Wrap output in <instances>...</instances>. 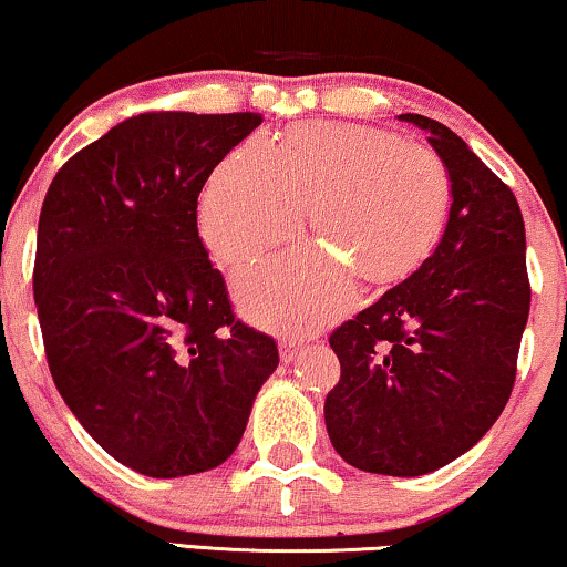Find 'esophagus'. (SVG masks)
<instances>
[{
  "mask_svg": "<svg viewBox=\"0 0 567 567\" xmlns=\"http://www.w3.org/2000/svg\"><path fill=\"white\" fill-rule=\"evenodd\" d=\"M300 353V346H296V342H282L279 346V358H282V363H292Z\"/></svg>",
  "mask_w": 567,
  "mask_h": 567,
  "instance_id": "obj_1",
  "label": "esophagus"
}]
</instances>
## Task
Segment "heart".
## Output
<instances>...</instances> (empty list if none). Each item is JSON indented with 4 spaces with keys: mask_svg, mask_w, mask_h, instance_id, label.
I'll use <instances>...</instances> for the list:
<instances>
[{
    "mask_svg": "<svg viewBox=\"0 0 567 567\" xmlns=\"http://www.w3.org/2000/svg\"><path fill=\"white\" fill-rule=\"evenodd\" d=\"M308 206L327 246H298L248 264L233 279L250 319L311 332L355 298V275L390 282L440 238L450 175L440 156L398 135L308 123L279 146L254 138L206 183L198 225L212 256L240 264L298 233Z\"/></svg>",
    "mask_w": 567,
    "mask_h": 567,
    "instance_id": "heart-1",
    "label": "heart"
}]
</instances>
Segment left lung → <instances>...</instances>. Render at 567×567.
Returning <instances> with one entry per match:
<instances>
[{"mask_svg": "<svg viewBox=\"0 0 567 567\" xmlns=\"http://www.w3.org/2000/svg\"><path fill=\"white\" fill-rule=\"evenodd\" d=\"M398 120L429 133L450 175V214L432 256L329 337L342 374L324 421L353 468L408 478L468 453L499 419L532 288L513 190L450 127Z\"/></svg>", "mask_w": 567, "mask_h": 567, "instance_id": "1", "label": "left lung"}]
</instances>
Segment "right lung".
Segmentation results:
<instances>
[{"mask_svg":"<svg viewBox=\"0 0 567 567\" xmlns=\"http://www.w3.org/2000/svg\"><path fill=\"white\" fill-rule=\"evenodd\" d=\"M261 114L143 112L56 172L41 206L33 298L47 361L81 426L152 478L235 453L279 353L235 319L198 235L212 169Z\"/></svg>","mask_w":567,"mask_h":567,"instance_id":"obj_1","label":"right lung"}]
</instances>
